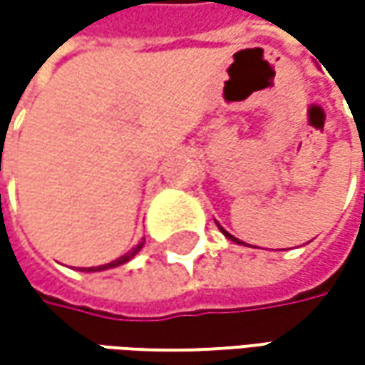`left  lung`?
Returning a JSON list of instances; mask_svg holds the SVG:
<instances>
[{
  "instance_id": "1",
  "label": "left lung",
  "mask_w": 365,
  "mask_h": 365,
  "mask_svg": "<svg viewBox=\"0 0 365 365\" xmlns=\"http://www.w3.org/2000/svg\"><path fill=\"white\" fill-rule=\"evenodd\" d=\"M219 230H221V232H223V235H225V237H230V240H233V242H240V240H235V237H233L232 233H227V232H225V230H223V227H219Z\"/></svg>"
}]
</instances>
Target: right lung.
I'll return each mask as SVG.
<instances>
[{
    "instance_id": "right-lung-1",
    "label": "right lung",
    "mask_w": 365,
    "mask_h": 365,
    "mask_svg": "<svg viewBox=\"0 0 365 365\" xmlns=\"http://www.w3.org/2000/svg\"><path fill=\"white\" fill-rule=\"evenodd\" d=\"M144 245V240L140 242V244L135 245L133 250H130L128 254H123V256H120L118 259H113V262H109V264H106V266H95V268H87V272H99V270H107V268H115V266H121V264H125V262H130V259L140 252V247Z\"/></svg>"
}]
</instances>
